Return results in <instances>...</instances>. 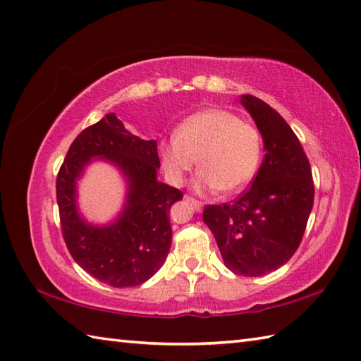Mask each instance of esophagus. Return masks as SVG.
Wrapping results in <instances>:
<instances>
[{"instance_id": "obj_1", "label": "esophagus", "mask_w": 361, "mask_h": 361, "mask_svg": "<svg viewBox=\"0 0 361 361\" xmlns=\"http://www.w3.org/2000/svg\"><path fill=\"white\" fill-rule=\"evenodd\" d=\"M186 202H188L189 204H192L195 211H202V208H203V203L195 200V198H192V197H186Z\"/></svg>"}]
</instances>
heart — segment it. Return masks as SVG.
Segmentation results:
<instances>
[{
	"mask_svg": "<svg viewBox=\"0 0 361 361\" xmlns=\"http://www.w3.org/2000/svg\"><path fill=\"white\" fill-rule=\"evenodd\" d=\"M262 135L235 113L209 109L186 118L175 136L159 142V158L173 183H181L197 164V185L204 190L239 192L255 178L262 159Z\"/></svg>",
	"mask_w": 361,
	"mask_h": 361,
	"instance_id": "obj_1",
	"label": "heart"
}]
</instances>
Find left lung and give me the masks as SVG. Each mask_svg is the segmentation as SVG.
Listing matches in <instances>:
<instances>
[{"label":"left lung","instance_id":"left-lung-1","mask_svg":"<svg viewBox=\"0 0 361 361\" xmlns=\"http://www.w3.org/2000/svg\"><path fill=\"white\" fill-rule=\"evenodd\" d=\"M240 102L262 135L265 158L251 188L233 203L206 206L203 221L229 270L257 278L295 255L315 186L307 155L286 119L256 96L243 94Z\"/></svg>","mask_w":361,"mask_h":361}]
</instances>
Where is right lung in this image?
Masks as SVG:
<instances>
[{"label":"right lung","instance_id":"1","mask_svg":"<svg viewBox=\"0 0 361 361\" xmlns=\"http://www.w3.org/2000/svg\"><path fill=\"white\" fill-rule=\"evenodd\" d=\"M93 157L116 164L129 183L125 209L105 227L87 224L77 209V180ZM158 169L157 141L132 135L114 113L73 141L56 183L60 225L73 259L97 281L135 287L164 264L172 243L169 209L183 192L158 181Z\"/></svg>","mask_w":361,"mask_h":361}]
</instances>
